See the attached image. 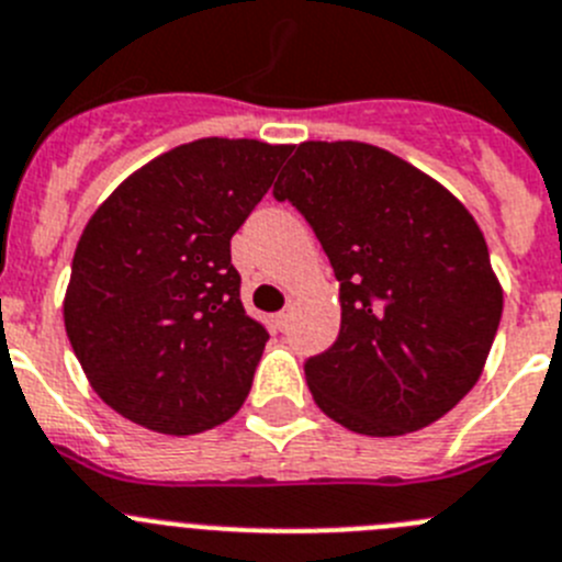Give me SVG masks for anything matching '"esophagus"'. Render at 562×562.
<instances>
[{"instance_id": "34e87169", "label": "esophagus", "mask_w": 562, "mask_h": 562, "mask_svg": "<svg viewBox=\"0 0 562 562\" xmlns=\"http://www.w3.org/2000/svg\"><path fill=\"white\" fill-rule=\"evenodd\" d=\"M286 321H290V308H284V312H278V315H276V326L281 328V331H284Z\"/></svg>"}]
</instances>
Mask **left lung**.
Listing matches in <instances>:
<instances>
[{
	"instance_id": "8db88e82",
	"label": "left lung",
	"mask_w": 562,
	"mask_h": 562,
	"mask_svg": "<svg viewBox=\"0 0 562 562\" xmlns=\"http://www.w3.org/2000/svg\"><path fill=\"white\" fill-rule=\"evenodd\" d=\"M321 239L339 281V337L306 359L315 404L345 429L435 424L480 382L502 284L465 205L364 142H303L272 189Z\"/></svg>"
}]
</instances>
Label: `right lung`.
Here are the masks:
<instances>
[{
  "label": "right lung",
  "mask_w": 562,
  "mask_h": 562,
  "mask_svg": "<svg viewBox=\"0 0 562 562\" xmlns=\"http://www.w3.org/2000/svg\"><path fill=\"white\" fill-rule=\"evenodd\" d=\"M286 153L256 138L180 144L91 214L64 323L94 393L122 418L183 437L245 404L270 334L245 315L231 236Z\"/></svg>",
  "instance_id": "right-lung-1"
}]
</instances>
